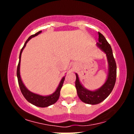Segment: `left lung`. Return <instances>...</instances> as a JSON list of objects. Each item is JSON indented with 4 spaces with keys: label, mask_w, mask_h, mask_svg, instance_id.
<instances>
[{
    "label": "left lung",
    "mask_w": 134,
    "mask_h": 134,
    "mask_svg": "<svg viewBox=\"0 0 134 134\" xmlns=\"http://www.w3.org/2000/svg\"><path fill=\"white\" fill-rule=\"evenodd\" d=\"M98 35L99 38L97 46L106 53L108 62V76L107 81L100 88L92 91L82 86L78 75L76 74V87L78 96L82 102L90 104H96L104 101L111 93L116 82V65L111 47L102 34L98 32Z\"/></svg>",
    "instance_id": "left-lung-1"
}]
</instances>
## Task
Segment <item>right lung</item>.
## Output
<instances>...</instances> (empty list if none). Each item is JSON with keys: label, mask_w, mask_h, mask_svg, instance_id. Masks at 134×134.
Listing matches in <instances>:
<instances>
[{"label": "right lung", "mask_w": 134, "mask_h": 134, "mask_svg": "<svg viewBox=\"0 0 134 134\" xmlns=\"http://www.w3.org/2000/svg\"><path fill=\"white\" fill-rule=\"evenodd\" d=\"M41 33V31H40L38 33H35V35H31L28 38V39L26 41L25 43H24V46L21 49V52H20L19 54V61L18 63V68H17V77H18V83H19V86L20 87V90H21V93H22L23 95L24 96V98H26V99L28 101V102L31 103V104H34V105L38 107H47L48 106L52 105V104L55 103L57 101V100L59 98L60 96V90L62 88L63 83H64V80H65V77L62 78L60 82L59 85L56 91L52 94L49 95V96H41V95L37 94H35L32 93L29 91L26 87H25V86L24 85V84L23 83L22 80H21V76H20V63H21V53H22L23 49L24 48V47L26 45V43L30 41V40L33 37L37 36L38 35H39L40 33Z\"/></svg>", "instance_id": "obj_1"}]
</instances>
